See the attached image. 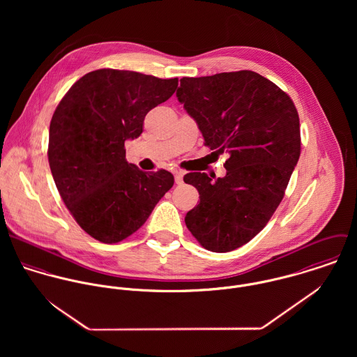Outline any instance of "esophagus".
<instances>
[{
	"label": "esophagus",
	"mask_w": 357,
	"mask_h": 357,
	"mask_svg": "<svg viewBox=\"0 0 357 357\" xmlns=\"http://www.w3.org/2000/svg\"><path fill=\"white\" fill-rule=\"evenodd\" d=\"M183 176H184L183 172H174V181H176V184H183Z\"/></svg>",
	"instance_id": "esophagus-1"
}]
</instances>
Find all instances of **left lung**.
I'll return each instance as SVG.
<instances>
[{
  "label": "left lung",
  "instance_id": "obj_1",
  "mask_svg": "<svg viewBox=\"0 0 357 357\" xmlns=\"http://www.w3.org/2000/svg\"><path fill=\"white\" fill-rule=\"evenodd\" d=\"M176 95L204 146L229 153L225 177L184 176L199 192L187 228L206 250L232 252L255 238L284 197L301 153L297 108L272 81L249 70L184 77Z\"/></svg>",
  "mask_w": 357,
  "mask_h": 357
}]
</instances>
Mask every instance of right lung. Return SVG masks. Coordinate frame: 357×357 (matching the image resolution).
Masks as SVG:
<instances>
[{"label": "right lung", "mask_w": 357, "mask_h": 357, "mask_svg": "<svg viewBox=\"0 0 357 357\" xmlns=\"http://www.w3.org/2000/svg\"><path fill=\"white\" fill-rule=\"evenodd\" d=\"M177 78L100 68L64 95L50 126L48 159L57 191L78 225L102 243L135 234L173 187L167 170L146 173L125 159V142L166 102Z\"/></svg>", "instance_id": "1"}]
</instances>
